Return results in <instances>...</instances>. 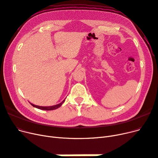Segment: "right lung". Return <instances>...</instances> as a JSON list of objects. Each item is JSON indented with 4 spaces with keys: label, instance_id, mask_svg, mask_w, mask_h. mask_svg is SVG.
Here are the masks:
<instances>
[{
    "label": "right lung",
    "instance_id": "right-lung-1",
    "mask_svg": "<svg viewBox=\"0 0 158 158\" xmlns=\"http://www.w3.org/2000/svg\"><path fill=\"white\" fill-rule=\"evenodd\" d=\"M65 99H64L62 102H60L59 104H57L56 105H53V106H37V105H35L33 104L30 103L33 107H35L37 108L40 109V110H55V109H57L58 108H59L61 105L63 104V102H64Z\"/></svg>",
    "mask_w": 158,
    "mask_h": 158
}]
</instances>
